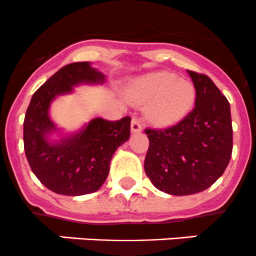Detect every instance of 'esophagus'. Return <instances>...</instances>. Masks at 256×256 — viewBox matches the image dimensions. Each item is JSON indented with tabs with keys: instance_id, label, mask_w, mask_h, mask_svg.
<instances>
[{
	"instance_id": "34e87169",
	"label": "esophagus",
	"mask_w": 256,
	"mask_h": 256,
	"mask_svg": "<svg viewBox=\"0 0 256 256\" xmlns=\"http://www.w3.org/2000/svg\"><path fill=\"white\" fill-rule=\"evenodd\" d=\"M142 131V125H141L140 120L136 118H132V121H131V132L132 134H138Z\"/></svg>"
}]
</instances>
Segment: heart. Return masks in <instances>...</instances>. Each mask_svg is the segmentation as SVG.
<instances>
[{
	"label": "heart",
	"mask_w": 256,
	"mask_h": 256,
	"mask_svg": "<svg viewBox=\"0 0 256 256\" xmlns=\"http://www.w3.org/2000/svg\"><path fill=\"white\" fill-rule=\"evenodd\" d=\"M128 95L136 104H147L146 116L160 126L174 125L193 108L194 85L168 72H154L140 76L128 88Z\"/></svg>",
	"instance_id": "1"
}]
</instances>
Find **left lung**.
Listing matches in <instances>:
<instances>
[{
	"mask_svg": "<svg viewBox=\"0 0 256 256\" xmlns=\"http://www.w3.org/2000/svg\"><path fill=\"white\" fill-rule=\"evenodd\" d=\"M196 88V106L164 130L146 128L150 140L144 172L157 190L190 196L223 174L233 151L230 105L212 79L187 70Z\"/></svg>",
	"mask_w": 256,
	"mask_h": 256,
	"instance_id": "8db88e82",
	"label": "left lung"
}]
</instances>
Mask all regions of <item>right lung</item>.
<instances>
[{"instance_id":"add662e5","label":"right lung","mask_w":256,"mask_h":256,"mask_svg":"<svg viewBox=\"0 0 256 256\" xmlns=\"http://www.w3.org/2000/svg\"><path fill=\"white\" fill-rule=\"evenodd\" d=\"M105 76L89 62L72 63L52 76L30 99L23 122L26 157L36 177L53 192L82 196L99 190L106 180L114 152L130 138L131 118H92L78 132L49 141L56 131L49 118L50 102L79 84H102Z\"/></svg>"}]
</instances>
